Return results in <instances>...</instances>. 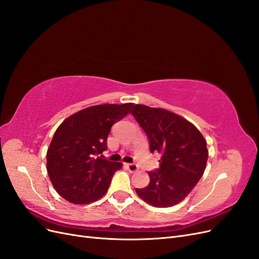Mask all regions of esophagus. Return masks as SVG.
Instances as JSON below:
<instances>
[{"label": "esophagus", "instance_id": "obj_1", "mask_svg": "<svg viewBox=\"0 0 259 259\" xmlns=\"http://www.w3.org/2000/svg\"><path fill=\"white\" fill-rule=\"evenodd\" d=\"M126 166H127L128 170L132 171V173H134V171L138 170L137 165H136V164H134V163H128V164H126Z\"/></svg>", "mask_w": 259, "mask_h": 259}]
</instances>
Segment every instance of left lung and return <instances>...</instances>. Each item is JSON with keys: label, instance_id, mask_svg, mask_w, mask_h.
<instances>
[{"label": "left lung", "instance_id": "left-lung-1", "mask_svg": "<svg viewBox=\"0 0 259 259\" xmlns=\"http://www.w3.org/2000/svg\"><path fill=\"white\" fill-rule=\"evenodd\" d=\"M131 113L145 131L150 151L162 155L160 167L148 171L150 183L136 192L152 206H174L192 191L204 173L206 140L192 123L165 109L135 105Z\"/></svg>", "mask_w": 259, "mask_h": 259}]
</instances>
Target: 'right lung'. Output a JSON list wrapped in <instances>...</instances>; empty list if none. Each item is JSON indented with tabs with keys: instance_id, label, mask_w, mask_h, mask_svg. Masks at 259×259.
I'll use <instances>...</instances> for the list:
<instances>
[{
	"instance_id": "1",
	"label": "right lung",
	"mask_w": 259,
	"mask_h": 259,
	"mask_svg": "<svg viewBox=\"0 0 259 259\" xmlns=\"http://www.w3.org/2000/svg\"><path fill=\"white\" fill-rule=\"evenodd\" d=\"M133 104L92 106L62 122L46 153L49 177L60 197L74 204L97 201L107 192L122 163L101 155L112 125L130 112Z\"/></svg>"
}]
</instances>
